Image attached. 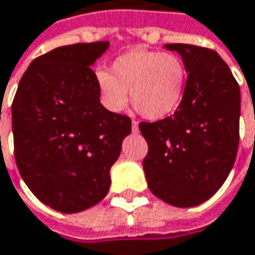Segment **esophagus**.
Returning a JSON list of instances; mask_svg holds the SVG:
<instances>
[{"label": "esophagus", "instance_id": "34e87169", "mask_svg": "<svg viewBox=\"0 0 255 255\" xmlns=\"http://www.w3.org/2000/svg\"><path fill=\"white\" fill-rule=\"evenodd\" d=\"M131 129H132L134 132L138 131V123H137V121H132V123H131Z\"/></svg>", "mask_w": 255, "mask_h": 255}]
</instances>
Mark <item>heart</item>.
<instances>
[{
	"mask_svg": "<svg viewBox=\"0 0 255 255\" xmlns=\"http://www.w3.org/2000/svg\"><path fill=\"white\" fill-rule=\"evenodd\" d=\"M96 86L105 108L120 114L128 105V90L141 117L159 121L172 115L185 95L187 67L172 52L135 49L112 62L111 73L96 71Z\"/></svg>",
	"mask_w": 255,
	"mask_h": 255,
	"instance_id": "obj_1",
	"label": "heart"
}]
</instances>
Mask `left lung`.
Segmentation results:
<instances>
[{
    "mask_svg": "<svg viewBox=\"0 0 255 255\" xmlns=\"http://www.w3.org/2000/svg\"><path fill=\"white\" fill-rule=\"evenodd\" d=\"M165 48L181 55L188 79L174 115L138 124L149 144L143 168L154 196L175 207H193L219 190L235 163L241 92L213 49L188 43Z\"/></svg>",
    "mask_w": 255,
    "mask_h": 255,
    "instance_id": "8db88e82",
    "label": "left lung"
}]
</instances>
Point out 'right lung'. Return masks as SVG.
I'll list each match as a JSON object with an SVG mask.
<instances>
[{
  "label": "right lung",
  "instance_id": "right-lung-1",
  "mask_svg": "<svg viewBox=\"0 0 255 255\" xmlns=\"http://www.w3.org/2000/svg\"><path fill=\"white\" fill-rule=\"evenodd\" d=\"M109 42L59 46L32 61L11 105L14 157L26 185L61 213L98 204L131 132L127 115L101 104L90 68Z\"/></svg>",
  "mask_w": 255,
  "mask_h": 255
}]
</instances>
